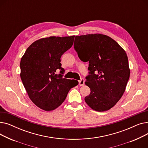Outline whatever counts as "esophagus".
<instances>
[{
	"instance_id": "obj_1",
	"label": "esophagus",
	"mask_w": 148,
	"mask_h": 148,
	"mask_svg": "<svg viewBox=\"0 0 148 148\" xmlns=\"http://www.w3.org/2000/svg\"><path fill=\"white\" fill-rule=\"evenodd\" d=\"M84 79H82L80 80L79 81V84L80 85V86H83V85H84Z\"/></svg>"
}]
</instances>
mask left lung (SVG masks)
<instances>
[{"label":"left lung","mask_w":148,"mask_h":148,"mask_svg":"<svg viewBox=\"0 0 148 148\" xmlns=\"http://www.w3.org/2000/svg\"><path fill=\"white\" fill-rule=\"evenodd\" d=\"M74 46L80 59L89 62L85 84L90 93L85 102L97 112L110 109L123 95L130 78L125 51L112 38L99 34L76 36Z\"/></svg>","instance_id":"left-lung-1"}]
</instances>
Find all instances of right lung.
I'll list each match as a JSON object with an SVG mask.
<instances>
[{"label":"right lung","instance_id":"obj_1","mask_svg":"<svg viewBox=\"0 0 148 148\" xmlns=\"http://www.w3.org/2000/svg\"><path fill=\"white\" fill-rule=\"evenodd\" d=\"M75 36H50L36 40L27 49L20 61V77L31 101L45 111L63 103L69 90L79 84L62 78L65 70L60 58L71 47ZM59 70L61 74H56Z\"/></svg>","mask_w":148,"mask_h":148}]
</instances>
